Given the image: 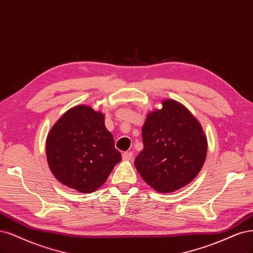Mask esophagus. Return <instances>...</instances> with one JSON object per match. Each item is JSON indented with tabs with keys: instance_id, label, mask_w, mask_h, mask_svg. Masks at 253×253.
Here are the masks:
<instances>
[{
	"instance_id": "1",
	"label": "esophagus",
	"mask_w": 253,
	"mask_h": 253,
	"mask_svg": "<svg viewBox=\"0 0 253 253\" xmlns=\"http://www.w3.org/2000/svg\"><path fill=\"white\" fill-rule=\"evenodd\" d=\"M132 158H133V153L132 152H125L123 154V159L125 161H129Z\"/></svg>"
}]
</instances>
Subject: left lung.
<instances>
[{
    "label": "left lung",
    "instance_id": "8db88e82",
    "mask_svg": "<svg viewBox=\"0 0 253 253\" xmlns=\"http://www.w3.org/2000/svg\"><path fill=\"white\" fill-rule=\"evenodd\" d=\"M146 115L143 150L135 159L139 175L158 193L189 184L203 168L207 138L199 120L179 101L164 99Z\"/></svg>",
    "mask_w": 253,
    "mask_h": 253
}]
</instances>
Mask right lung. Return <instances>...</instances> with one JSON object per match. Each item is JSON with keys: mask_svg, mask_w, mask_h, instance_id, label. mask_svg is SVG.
Wrapping results in <instances>:
<instances>
[{"mask_svg": "<svg viewBox=\"0 0 253 253\" xmlns=\"http://www.w3.org/2000/svg\"><path fill=\"white\" fill-rule=\"evenodd\" d=\"M46 157L58 182L84 194L103 185L121 161L103 113L85 104L69 109L51 127Z\"/></svg>", "mask_w": 253, "mask_h": 253, "instance_id": "right-lung-1", "label": "right lung"}]
</instances>
